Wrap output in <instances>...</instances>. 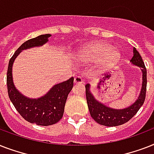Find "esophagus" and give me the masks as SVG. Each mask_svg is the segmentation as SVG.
Masks as SVG:
<instances>
[{"label": "esophagus", "instance_id": "34e87169", "mask_svg": "<svg viewBox=\"0 0 154 154\" xmlns=\"http://www.w3.org/2000/svg\"><path fill=\"white\" fill-rule=\"evenodd\" d=\"M74 83H76V84H83L84 80L82 79V77L77 76V77H74Z\"/></svg>", "mask_w": 154, "mask_h": 154}]
</instances>
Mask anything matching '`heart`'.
<instances>
[{
    "label": "heart",
    "instance_id": "heart-1",
    "mask_svg": "<svg viewBox=\"0 0 154 154\" xmlns=\"http://www.w3.org/2000/svg\"><path fill=\"white\" fill-rule=\"evenodd\" d=\"M80 56L85 61H93L101 57L102 65L116 62L120 57L119 53L108 43H96L85 47L81 50Z\"/></svg>",
    "mask_w": 154,
    "mask_h": 154
}]
</instances>
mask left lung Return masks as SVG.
<instances>
[{
  "instance_id": "left-lung-1",
  "label": "left lung",
  "mask_w": 154,
  "mask_h": 154,
  "mask_svg": "<svg viewBox=\"0 0 154 154\" xmlns=\"http://www.w3.org/2000/svg\"><path fill=\"white\" fill-rule=\"evenodd\" d=\"M132 64L141 68L142 72V87L141 94L135 102L129 107L123 109H114L107 107L94 98L89 90V84L85 85V95L89 112L93 119L98 124L105 126H117L129 122L136 114L144 104L146 99V85H147V72L141 56L136 48H134V57H132Z\"/></svg>"
}]
</instances>
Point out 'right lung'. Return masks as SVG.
<instances>
[{
  "label": "right lung",
  "mask_w": 154,
  "mask_h": 154,
  "mask_svg": "<svg viewBox=\"0 0 154 154\" xmlns=\"http://www.w3.org/2000/svg\"><path fill=\"white\" fill-rule=\"evenodd\" d=\"M50 36V34L41 35L24 42L10 58L7 70L8 94L15 109L27 122L43 126L56 124L62 118L68 95L73 86V77L55 85L41 98L29 99L20 94L14 86L12 67L15 58L23 49L42 45L48 42Z\"/></svg>",
  "instance_id": "1"
}]
</instances>
